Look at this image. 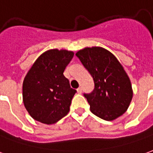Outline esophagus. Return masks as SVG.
I'll list each match as a JSON object with an SVG mask.
<instances>
[{
	"label": "esophagus",
	"instance_id": "1",
	"mask_svg": "<svg viewBox=\"0 0 153 153\" xmlns=\"http://www.w3.org/2000/svg\"><path fill=\"white\" fill-rule=\"evenodd\" d=\"M76 91H77V92H78V93H80V94L82 92V87H79V88H77V90Z\"/></svg>",
	"mask_w": 153,
	"mask_h": 153
}]
</instances>
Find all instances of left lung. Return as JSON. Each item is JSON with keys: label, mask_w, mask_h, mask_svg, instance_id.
<instances>
[{"label": "left lung", "mask_w": 153, "mask_h": 153, "mask_svg": "<svg viewBox=\"0 0 153 153\" xmlns=\"http://www.w3.org/2000/svg\"><path fill=\"white\" fill-rule=\"evenodd\" d=\"M76 56L94 81L93 91L84 94L91 111L106 121H112L124 114L133 91L129 76L117 57L101 46L85 47Z\"/></svg>", "instance_id": "1"}]
</instances>
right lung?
Segmentation results:
<instances>
[{"instance_id":"add662e5","label":"right lung","mask_w":153,"mask_h":153,"mask_svg":"<svg viewBox=\"0 0 153 153\" xmlns=\"http://www.w3.org/2000/svg\"><path fill=\"white\" fill-rule=\"evenodd\" d=\"M74 56L71 51L51 49L36 60L22 84V97L33 119L54 124L70 110L76 91L71 88L63 72Z\"/></svg>"}]
</instances>
